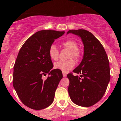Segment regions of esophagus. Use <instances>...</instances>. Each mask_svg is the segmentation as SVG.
I'll return each mask as SVG.
<instances>
[{
    "label": "esophagus",
    "mask_w": 121,
    "mask_h": 121,
    "mask_svg": "<svg viewBox=\"0 0 121 121\" xmlns=\"http://www.w3.org/2000/svg\"><path fill=\"white\" fill-rule=\"evenodd\" d=\"M63 76L64 77H65L67 76V74H65V73H63Z\"/></svg>",
    "instance_id": "obj_1"
}]
</instances>
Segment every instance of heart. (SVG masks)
<instances>
[{"label":"heart","mask_w":121,"mask_h":121,"mask_svg":"<svg viewBox=\"0 0 121 121\" xmlns=\"http://www.w3.org/2000/svg\"><path fill=\"white\" fill-rule=\"evenodd\" d=\"M65 48L70 50L69 57L79 58L81 56V52L77 48V43L73 40H68L64 41L63 44ZM48 55L52 60H57L58 58L59 52L56 45L52 44L48 49ZM75 62L73 59H69L66 61H59L54 64V68L59 69L63 73H67L75 66Z\"/></svg>","instance_id":"heart-1"}]
</instances>
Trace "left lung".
I'll list each match as a JSON object with an SVG mask.
<instances>
[{"label":"left lung","mask_w":121,"mask_h":121,"mask_svg":"<svg viewBox=\"0 0 121 121\" xmlns=\"http://www.w3.org/2000/svg\"><path fill=\"white\" fill-rule=\"evenodd\" d=\"M81 38L84 44L83 58L73 73L68 74V91L71 101L79 106L88 107L98 102L105 92L110 81L108 56L99 41L91 33L84 29L68 30Z\"/></svg>","instance_id":"8db88e82"}]
</instances>
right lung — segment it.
Returning <instances> with one entry per match:
<instances>
[{
  "instance_id": "obj_1",
  "label": "right lung",
  "mask_w": 121,
  "mask_h": 121,
  "mask_svg": "<svg viewBox=\"0 0 121 121\" xmlns=\"http://www.w3.org/2000/svg\"><path fill=\"white\" fill-rule=\"evenodd\" d=\"M64 33L51 30L37 31L19 51L13 67V87L23 104L31 109L40 110L53 103L63 74L59 69H52L53 64L48 49ZM47 73L49 76L44 80L42 76Z\"/></svg>"
}]
</instances>
